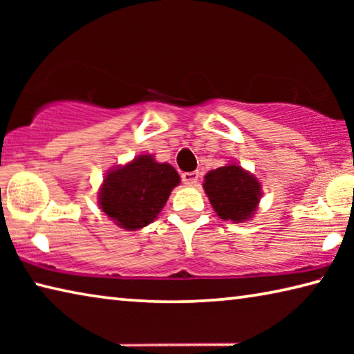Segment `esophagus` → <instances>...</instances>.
Masks as SVG:
<instances>
[{
    "label": "esophagus",
    "instance_id": "obj_1",
    "mask_svg": "<svg viewBox=\"0 0 354 354\" xmlns=\"http://www.w3.org/2000/svg\"><path fill=\"white\" fill-rule=\"evenodd\" d=\"M198 178H200V171H185L181 175V179L185 185H195L198 183Z\"/></svg>",
    "mask_w": 354,
    "mask_h": 354
}]
</instances>
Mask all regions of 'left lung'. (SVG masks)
<instances>
[{"instance_id": "8db88e82", "label": "left lung", "mask_w": 354, "mask_h": 354, "mask_svg": "<svg viewBox=\"0 0 354 354\" xmlns=\"http://www.w3.org/2000/svg\"><path fill=\"white\" fill-rule=\"evenodd\" d=\"M206 195L220 218L236 223L248 220L261 200V184L239 165L230 164L205 176Z\"/></svg>"}]
</instances>
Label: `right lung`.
I'll use <instances>...</instances> for the list:
<instances>
[{"mask_svg": "<svg viewBox=\"0 0 354 354\" xmlns=\"http://www.w3.org/2000/svg\"><path fill=\"white\" fill-rule=\"evenodd\" d=\"M178 184L179 175L170 164H159L153 156L143 154L107 173L100 206L118 226L136 231L158 217Z\"/></svg>", "mask_w": 354, "mask_h": 354, "instance_id": "obj_1", "label": "right lung"}]
</instances>
